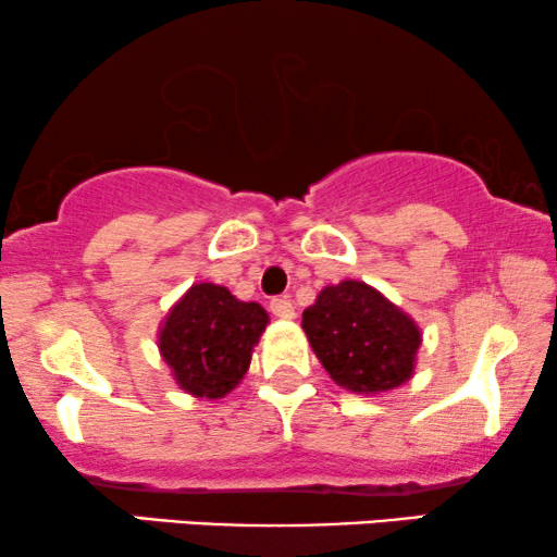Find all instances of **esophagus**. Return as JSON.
I'll list each match as a JSON object with an SVG mask.
<instances>
[{
    "label": "esophagus",
    "instance_id": "esophagus-1",
    "mask_svg": "<svg viewBox=\"0 0 557 557\" xmlns=\"http://www.w3.org/2000/svg\"><path fill=\"white\" fill-rule=\"evenodd\" d=\"M271 312L273 317H278V320H294V305L288 296H276V299H271Z\"/></svg>",
    "mask_w": 557,
    "mask_h": 557
}]
</instances>
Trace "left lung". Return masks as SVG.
<instances>
[{"label":"left lung","mask_w":557,"mask_h":557,"mask_svg":"<svg viewBox=\"0 0 557 557\" xmlns=\"http://www.w3.org/2000/svg\"><path fill=\"white\" fill-rule=\"evenodd\" d=\"M301 327L330 379L348 392H392L414 375L420 327L363 281L324 286Z\"/></svg>","instance_id":"8db88e82"}]
</instances>
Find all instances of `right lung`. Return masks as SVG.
I'll return each instance as SVG.
<instances>
[{
  "label": "right lung",
  "instance_id": "right-lung-1",
  "mask_svg": "<svg viewBox=\"0 0 557 557\" xmlns=\"http://www.w3.org/2000/svg\"><path fill=\"white\" fill-rule=\"evenodd\" d=\"M265 324L269 312L256 301L235 299L225 286L194 284L165 314L158 348L186 394L222 399L248 373Z\"/></svg>",
  "mask_w": 557,
  "mask_h": 557
}]
</instances>
